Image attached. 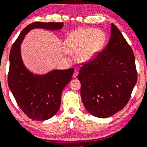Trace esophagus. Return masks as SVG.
<instances>
[{
    "instance_id": "obj_1",
    "label": "esophagus",
    "mask_w": 147,
    "mask_h": 147,
    "mask_svg": "<svg viewBox=\"0 0 147 147\" xmlns=\"http://www.w3.org/2000/svg\"><path fill=\"white\" fill-rule=\"evenodd\" d=\"M78 70L75 69V70H74V74H73V78H77V76H78Z\"/></svg>"
}]
</instances>
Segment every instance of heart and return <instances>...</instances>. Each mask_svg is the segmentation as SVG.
Instances as JSON below:
<instances>
[{
  "label": "heart",
  "instance_id": "1",
  "mask_svg": "<svg viewBox=\"0 0 147 147\" xmlns=\"http://www.w3.org/2000/svg\"><path fill=\"white\" fill-rule=\"evenodd\" d=\"M106 36L101 30L92 28H80L68 35L64 41L65 55H76L78 62L91 60L104 45Z\"/></svg>",
  "mask_w": 147,
  "mask_h": 147
}]
</instances>
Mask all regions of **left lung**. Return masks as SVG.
<instances>
[{
  "mask_svg": "<svg viewBox=\"0 0 147 147\" xmlns=\"http://www.w3.org/2000/svg\"><path fill=\"white\" fill-rule=\"evenodd\" d=\"M77 78L83 104L95 117H110L128 103L137 80L135 56L113 23L106 47L82 65Z\"/></svg>",
  "mask_w": 147,
  "mask_h": 147,
  "instance_id": "1",
  "label": "left lung"
}]
</instances>
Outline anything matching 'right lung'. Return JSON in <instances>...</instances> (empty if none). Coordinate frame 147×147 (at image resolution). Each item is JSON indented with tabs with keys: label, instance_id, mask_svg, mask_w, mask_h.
<instances>
[{
	"label": "right lung",
	"instance_id": "add662e5",
	"mask_svg": "<svg viewBox=\"0 0 147 147\" xmlns=\"http://www.w3.org/2000/svg\"><path fill=\"white\" fill-rule=\"evenodd\" d=\"M63 26V22L30 24L21 32L10 49L8 86L20 108L32 119L44 121L56 114L63 90L72 79L74 69L54 70L43 75L34 74L24 65L20 45L26 34L34 28L58 30Z\"/></svg>",
	"mask_w": 147,
	"mask_h": 147
}]
</instances>
